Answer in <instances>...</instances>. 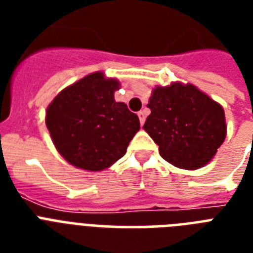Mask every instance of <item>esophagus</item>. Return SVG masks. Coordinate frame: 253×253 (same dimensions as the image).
Masks as SVG:
<instances>
[{"mask_svg": "<svg viewBox=\"0 0 253 253\" xmlns=\"http://www.w3.org/2000/svg\"><path fill=\"white\" fill-rule=\"evenodd\" d=\"M138 117H139V121H140V125H144V121H146V111H139L138 113Z\"/></svg>", "mask_w": 253, "mask_h": 253, "instance_id": "1", "label": "esophagus"}]
</instances>
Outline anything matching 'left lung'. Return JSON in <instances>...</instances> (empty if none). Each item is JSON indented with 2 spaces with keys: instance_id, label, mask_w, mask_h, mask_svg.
<instances>
[{
  "instance_id": "8db88e82",
  "label": "left lung",
  "mask_w": 253,
  "mask_h": 253,
  "mask_svg": "<svg viewBox=\"0 0 253 253\" xmlns=\"http://www.w3.org/2000/svg\"><path fill=\"white\" fill-rule=\"evenodd\" d=\"M147 106L151 114L143 128L159 146L160 156L177 168H202L226 139L223 107L194 85H158Z\"/></svg>"
}]
</instances>
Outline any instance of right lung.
I'll return each instance as SVG.
<instances>
[{
  "label": "right lung",
  "instance_id": "right-lung-1",
  "mask_svg": "<svg viewBox=\"0 0 253 253\" xmlns=\"http://www.w3.org/2000/svg\"><path fill=\"white\" fill-rule=\"evenodd\" d=\"M121 84L94 72L64 87L45 110L57 152L76 168L98 172L126 154L140 128L138 115L114 99Z\"/></svg>",
  "mask_w": 253,
  "mask_h": 253
}]
</instances>
